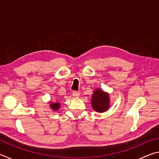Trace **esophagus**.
Segmentation results:
<instances>
[{
  "label": "esophagus",
  "mask_w": 159,
  "mask_h": 159,
  "mask_svg": "<svg viewBox=\"0 0 159 159\" xmlns=\"http://www.w3.org/2000/svg\"><path fill=\"white\" fill-rule=\"evenodd\" d=\"M80 95V93L78 91H74L73 92V96L74 97H79Z\"/></svg>",
  "instance_id": "obj_1"
}]
</instances>
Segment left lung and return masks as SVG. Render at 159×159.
<instances>
[{"label":"left lung","mask_w":159,"mask_h":159,"mask_svg":"<svg viewBox=\"0 0 159 159\" xmlns=\"http://www.w3.org/2000/svg\"><path fill=\"white\" fill-rule=\"evenodd\" d=\"M109 98L108 94L99 89L95 90L92 98V106L98 112H104L109 108Z\"/></svg>","instance_id":"left-lung-1"}]
</instances>
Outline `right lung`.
I'll return each mask as SVG.
<instances>
[{
	"mask_svg": "<svg viewBox=\"0 0 159 159\" xmlns=\"http://www.w3.org/2000/svg\"><path fill=\"white\" fill-rule=\"evenodd\" d=\"M50 105H51V108L54 110H56V111H57V109H59L60 106V103H53V102H52V104H50Z\"/></svg>",
	"mask_w": 159,
	"mask_h": 159,
	"instance_id": "add662e5",
	"label": "right lung"
}]
</instances>
